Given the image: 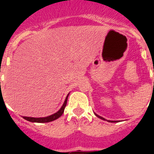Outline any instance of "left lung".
I'll return each mask as SVG.
<instances>
[{
    "mask_svg": "<svg viewBox=\"0 0 154 154\" xmlns=\"http://www.w3.org/2000/svg\"><path fill=\"white\" fill-rule=\"evenodd\" d=\"M153 72H154V70H153ZM153 84H154V83H153ZM96 116H97V117H99V118H100V119H104V118H102V117H101V116H97V114H96ZM109 122H116V121H110H110H109Z\"/></svg>",
    "mask_w": 154,
    "mask_h": 154,
    "instance_id": "8db88e82",
    "label": "left lung"
}]
</instances>
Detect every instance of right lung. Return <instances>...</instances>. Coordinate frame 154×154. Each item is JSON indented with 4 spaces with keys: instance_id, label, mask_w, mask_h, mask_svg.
<instances>
[{
    "instance_id": "add662e5",
    "label": "right lung",
    "mask_w": 154,
    "mask_h": 154,
    "mask_svg": "<svg viewBox=\"0 0 154 154\" xmlns=\"http://www.w3.org/2000/svg\"><path fill=\"white\" fill-rule=\"evenodd\" d=\"M0 86H1V82H0ZM67 97H68V96H67V98L65 99V101H64L63 106L61 107V109L58 110V111H57V113L54 114V115H52V116H50L45 117V118H32V117H24V119H25L26 120H28V121H30V122H35V123H48V122H51V121H53V120H55V119H58V118H59V117H60V116L63 115V113L64 109H65L66 105H67Z\"/></svg>"
}]
</instances>
